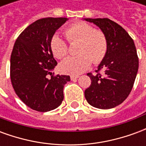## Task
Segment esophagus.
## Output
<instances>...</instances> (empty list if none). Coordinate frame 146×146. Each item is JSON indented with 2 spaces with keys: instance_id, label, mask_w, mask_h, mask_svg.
<instances>
[{
  "instance_id": "obj_1",
  "label": "esophagus",
  "mask_w": 146,
  "mask_h": 146,
  "mask_svg": "<svg viewBox=\"0 0 146 146\" xmlns=\"http://www.w3.org/2000/svg\"><path fill=\"white\" fill-rule=\"evenodd\" d=\"M78 77H79L78 75H71V76H70V79L72 80H74L77 79Z\"/></svg>"
}]
</instances>
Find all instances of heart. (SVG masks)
Returning a JSON list of instances; mask_svg holds the SVG:
<instances>
[{"mask_svg":"<svg viewBox=\"0 0 146 146\" xmlns=\"http://www.w3.org/2000/svg\"><path fill=\"white\" fill-rule=\"evenodd\" d=\"M64 33L70 44L79 41L76 56L67 58L60 64L61 70L70 74H80L89 69L92 62L98 64L104 59L108 51V39L103 31L95 30L91 24L80 21L65 28ZM54 57L62 59L69 54L66 42L55 34L50 41Z\"/></svg>","mask_w":146,"mask_h":146,"instance_id":"obj_1","label":"heart"}]
</instances>
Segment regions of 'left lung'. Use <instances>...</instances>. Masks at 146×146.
Returning a JSON list of instances; mask_svg holds the SVG:
<instances>
[{
  "label": "left lung",
  "mask_w": 146,
  "mask_h": 146,
  "mask_svg": "<svg viewBox=\"0 0 146 146\" xmlns=\"http://www.w3.org/2000/svg\"><path fill=\"white\" fill-rule=\"evenodd\" d=\"M85 20L98 26L106 35L108 51L95 70L96 74L88 73L92 84L85 90L84 96L95 108L116 107L127 98L137 76L138 57L135 43L121 26L107 18Z\"/></svg>",
  "instance_id": "left-lung-1"
}]
</instances>
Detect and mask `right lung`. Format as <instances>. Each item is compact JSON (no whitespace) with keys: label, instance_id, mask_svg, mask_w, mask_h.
<instances>
[{"label":"right lung","instance_id":"1","mask_svg":"<svg viewBox=\"0 0 146 146\" xmlns=\"http://www.w3.org/2000/svg\"><path fill=\"white\" fill-rule=\"evenodd\" d=\"M67 18H44L30 24L19 34L12 49L10 77L18 97L28 107L48 112L58 107L70 76L54 75L57 66L50 47L54 32Z\"/></svg>","mask_w":146,"mask_h":146}]
</instances>
